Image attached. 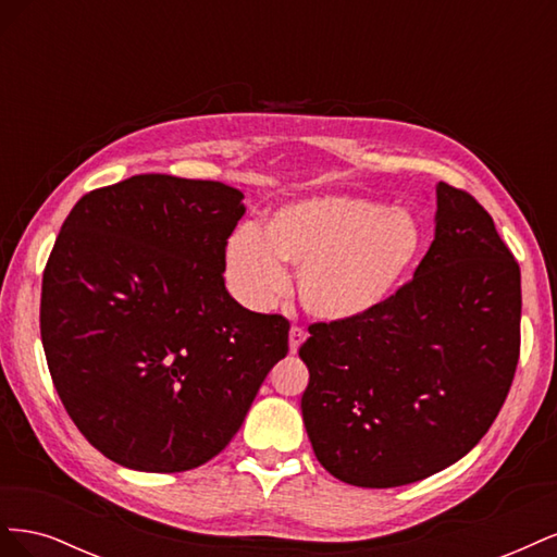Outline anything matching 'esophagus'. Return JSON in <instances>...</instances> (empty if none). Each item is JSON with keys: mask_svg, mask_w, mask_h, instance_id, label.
Here are the masks:
<instances>
[{"mask_svg": "<svg viewBox=\"0 0 557 557\" xmlns=\"http://www.w3.org/2000/svg\"><path fill=\"white\" fill-rule=\"evenodd\" d=\"M305 339H307V332L301 330V327H293V330H290V339H288L290 352H297V350H299V346L305 344Z\"/></svg>", "mask_w": 557, "mask_h": 557, "instance_id": "34e87169", "label": "esophagus"}]
</instances>
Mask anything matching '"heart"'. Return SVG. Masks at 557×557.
<instances>
[{"label":"heart","instance_id":"1","mask_svg":"<svg viewBox=\"0 0 557 557\" xmlns=\"http://www.w3.org/2000/svg\"><path fill=\"white\" fill-rule=\"evenodd\" d=\"M425 230L407 209L352 195L288 201L258 230L242 225L223 246V276L234 299L267 311L297 269V297L320 323H358L381 311L416 269Z\"/></svg>","mask_w":557,"mask_h":557}]
</instances>
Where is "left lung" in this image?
<instances>
[{"mask_svg":"<svg viewBox=\"0 0 557 557\" xmlns=\"http://www.w3.org/2000/svg\"><path fill=\"white\" fill-rule=\"evenodd\" d=\"M309 332L301 418L318 462L360 487L416 483L465 458L509 395L520 267L491 213L440 183L413 281L374 315Z\"/></svg>","mask_w":557,"mask_h":557,"instance_id":"1","label":"left lung"}]
</instances>
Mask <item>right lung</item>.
Returning <instances> with one entry per match:
<instances>
[{"mask_svg": "<svg viewBox=\"0 0 557 557\" xmlns=\"http://www.w3.org/2000/svg\"><path fill=\"white\" fill-rule=\"evenodd\" d=\"M242 199L218 181L141 174L81 197L58 234L41 285L48 369L81 434L117 465L209 462L288 352V320L225 288Z\"/></svg>", "mask_w": 557, "mask_h": 557, "instance_id": "right-lung-1", "label": "right lung"}]
</instances>
